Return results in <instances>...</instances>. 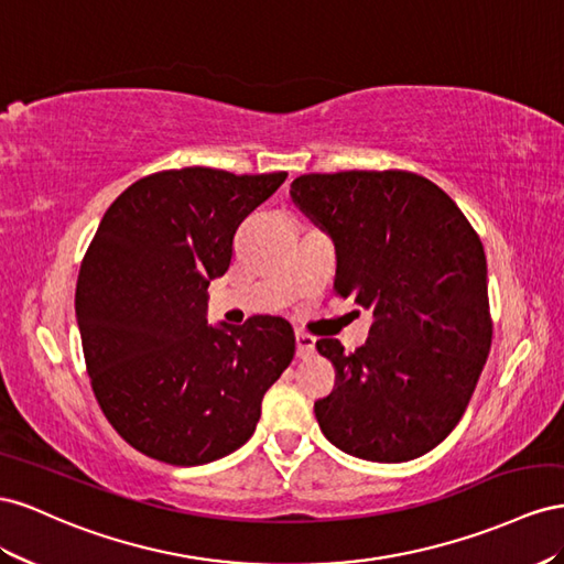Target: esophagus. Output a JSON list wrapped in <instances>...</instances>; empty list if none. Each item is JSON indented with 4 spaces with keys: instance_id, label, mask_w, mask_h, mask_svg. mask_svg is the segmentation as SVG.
I'll use <instances>...</instances> for the list:
<instances>
[{
    "instance_id": "1",
    "label": "esophagus",
    "mask_w": 564,
    "mask_h": 564,
    "mask_svg": "<svg viewBox=\"0 0 564 564\" xmlns=\"http://www.w3.org/2000/svg\"><path fill=\"white\" fill-rule=\"evenodd\" d=\"M295 345H297V357L300 359H310L316 354V340L307 333H297L295 335Z\"/></svg>"
}]
</instances>
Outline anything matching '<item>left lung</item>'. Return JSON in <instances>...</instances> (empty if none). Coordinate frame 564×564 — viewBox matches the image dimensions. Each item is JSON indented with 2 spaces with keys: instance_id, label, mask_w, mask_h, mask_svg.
<instances>
[{
  "instance_id": "left-lung-1",
  "label": "left lung",
  "mask_w": 564,
  "mask_h": 564,
  "mask_svg": "<svg viewBox=\"0 0 564 564\" xmlns=\"http://www.w3.org/2000/svg\"><path fill=\"white\" fill-rule=\"evenodd\" d=\"M291 196L337 254L333 291L373 312L359 349H316L335 368L318 399L321 432L340 452L401 463L432 452L470 404L491 349L487 257L460 207L406 170L302 174Z\"/></svg>"
}]
</instances>
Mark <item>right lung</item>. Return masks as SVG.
Returning <instances> with one entry per match:
<instances>
[{"label":"right lung","instance_id":"right-lung-1","mask_svg":"<svg viewBox=\"0 0 564 564\" xmlns=\"http://www.w3.org/2000/svg\"><path fill=\"white\" fill-rule=\"evenodd\" d=\"M285 176L163 170L124 188L96 229L75 291L85 364L108 423L143 456L184 468L229 456L293 361L285 318H205L236 229Z\"/></svg>","mask_w":564,"mask_h":564}]
</instances>
